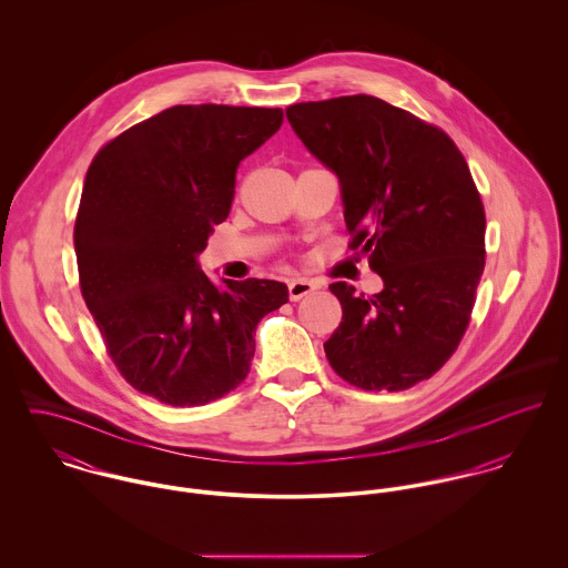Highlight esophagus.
<instances>
[{
  "label": "esophagus",
  "instance_id": "34e87169",
  "mask_svg": "<svg viewBox=\"0 0 568 568\" xmlns=\"http://www.w3.org/2000/svg\"><path fill=\"white\" fill-rule=\"evenodd\" d=\"M315 291H317V286H315L313 282H308V280H302V277H297V280H293V282L288 284V297H291V302H300V300L313 295Z\"/></svg>",
  "mask_w": 568,
  "mask_h": 568
}]
</instances>
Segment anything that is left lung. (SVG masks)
I'll use <instances>...</instances> for the list:
<instances>
[{
    "instance_id": "1",
    "label": "left lung",
    "mask_w": 568,
    "mask_h": 568,
    "mask_svg": "<svg viewBox=\"0 0 568 568\" xmlns=\"http://www.w3.org/2000/svg\"><path fill=\"white\" fill-rule=\"evenodd\" d=\"M286 118L336 172L352 248L383 277L376 295L329 284L343 308L324 343L365 392H403L455 354L486 266V210L470 168L437 126L374 95L300 102Z\"/></svg>"
}]
</instances>
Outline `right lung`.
Segmentation results:
<instances>
[{
  "instance_id": "add662e5",
  "label": "right lung",
  "mask_w": 568,
  "mask_h": 568,
  "mask_svg": "<svg viewBox=\"0 0 568 568\" xmlns=\"http://www.w3.org/2000/svg\"><path fill=\"white\" fill-rule=\"evenodd\" d=\"M282 109L176 104L106 142L87 170L74 225L81 293L124 381L170 406H201L248 374L260 320L288 302L275 280L199 268L230 216L236 170Z\"/></svg>"
}]
</instances>
